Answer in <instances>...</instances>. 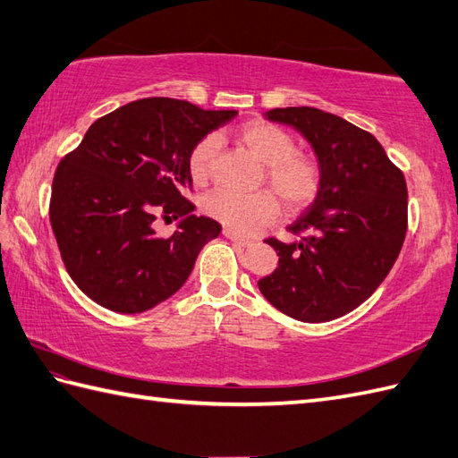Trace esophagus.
Listing matches in <instances>:
<instances>
[{
    "instance_id": "esophagus-1",
    "label": "esophagus",
    "mask_w": 458,
    "mask_h": 458,
    "mask_svg": "<svg viewBox=\"0 0 458 458\" xmlns=\"http://www.w3.org/2000/svg\"><path fill=\"white\" fill-rule=\"evenodd\" d=\"M223 235H225L227 239H231L233 242H237L239 247H250V244H252V241H250V239L239 235V233H235L233 229H223Z\"/></svg>"
}]
</instances>
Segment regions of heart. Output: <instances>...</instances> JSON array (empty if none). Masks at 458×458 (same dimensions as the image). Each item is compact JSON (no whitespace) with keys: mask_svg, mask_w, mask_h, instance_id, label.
<instances>
[{"mask_svg":"<svg viewBox=\"0 0 458 458\" xmlns=\"http://www.w3.org/2000/svg\"><path fill=\"white\" fill-rule=\"evenodd\" d=\"M237 140L256 159L266 163V181L282 199L289 214H299L315 202L322 188V166L313 155L297 151L292 131L267 120H249L235 131ZM217 138L199 140L188 155V173L192 182L202 186L214 173ZM270 191L237 194L214 191L204 198V211L237 233H252L272 223L280 214V204Z\"/></svg>","mask_w":458,"mask_h":458,"instance_id":"1","label":"heart"}]
</instances>
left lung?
I'll return each instance as SVG.
<instances>
[{
  "instance_id": "8db88e82",
  "label": "left lung",
  "mask_w": 458,
  "mask_h": 458,
  "mask_svg": "<svg viewBox=\"0 0 458 458\" xmlns=\"http://www.w3.org/2000/svg\"><path fill=\"white\" fill-rule=\"evenodd\" d=\"M303 133L322 166L320 194L287 229L297 242H264L280 256L259 287L284 315L327 322L360 307L394 266L408 229V188L383 145L313 106L267 110Z\"/></svg>"
}]
</instances>
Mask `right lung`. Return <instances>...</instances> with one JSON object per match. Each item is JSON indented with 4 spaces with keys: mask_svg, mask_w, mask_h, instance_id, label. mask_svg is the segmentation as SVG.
Returning <instances> with one entry per match:
<instances>
[{
    "mask_svg": "<svg viewBox=\"0 0 458 458\" xmlns=\"http://www.w3.org/2000/svg\"><path fill=\"white\" fill-rule=\"evenodd\" d=\"M235 116L188 100L140 98L95 120L60 161L50 223L65 270L89 299L136 315L184 285L199 250L221 233L216 219L191 216L188 155ZM157 215L185 219L159 238Z\"/></svg>",
    "mask_w": 458,
    "mask_h": 458,
    "instance_id": "obj_1",
    "label": "right lung"
}]
</instances>
